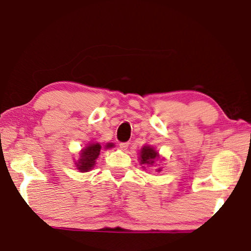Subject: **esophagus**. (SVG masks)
Instances as JSON below:
<instances>
[{
  "mask_svg": "<svg viewBox=\"0 0 251 251\" xmlns=\"http://www.w3.org/2000/svg\"><path fill=\"white\" fill-rule=\"evenodd\" d=\"M128 146H129V143L128 142H122V143H119V148H121L122 150H127V148H128Z\"/></svg>",
  "mask_w": 251,
  "mask_h": 251,
  "instance_id": "esophagus-1",
  "label": "esophagus"
}]
</instances>
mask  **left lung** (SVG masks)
<instances>
[{"label": "left lung", "instance_id": "obj_1", "mask_svg": "<svg viewBox=\"0 0 251 251\" xmlns=\"http://www.w3.org/2000/svg\"><path fill=\"white\" fill-rule=\"evenodd\" d=\"M158 158H159V154H158V152L153 149V148L146 146V147H143L142 149H141V153H140L141 165L152 166L154 164V160L158 159ZM143 167H144V166H143ZM157 171L160 172L161 169L158 168Z\"/></svg>", "mask_w": 251, "mask_h": 251}]
</instances>
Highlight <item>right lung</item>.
I'll return each mask as SVG.
<instances>
[{
    "instance_id": "1",
    "label": "right lung",
    "mask_w": 251,
    "mask_h": 251,
    "mask_svg": "<svg viewBox=\"0 0 251 251\" xmlns=\"http://www.w3.org/2000/svg\"><path fill=\"white\" fill-rule=\"evenodd\" d=\"M111 147H114V144L108 143L105 146V149ZM100 150L101 146L99 143H92L89 147H86L85 149H83L82 152L79 153V159L75 162L77 169L82 173L91 171L93 168L98 156L100 154Z\"/></svg>"
}]
</instances>
